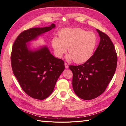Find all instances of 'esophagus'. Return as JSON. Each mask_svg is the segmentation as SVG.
<instances>
[{
    "label": "esophagus",
    "mask_w": 126,
    "mask_h": 126,
    "mask_svg": "<svg viewBox=\"0 0 126 126\" xmlns=\"http://www.w3.org/2000/svg\"><path fill=\"white\" fill-rule=\"evenodd\" d=\"M64 65H65V68H66V69H68V68H69V65H68V64H67V63H66V62H65V63H64Z\"/></svg>",
    "instance_id": "obj_1"
}]
</instances>
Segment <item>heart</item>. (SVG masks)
<instances>
[{
    "mask_svg": "<svg viewBox=\"0 0 126 126\" xmlns=\"http://www.w3.org/2000/svg\"><path fill=\"white\" fill-rule=\"evenodd\" d=\"M60 38L54 37L52 45L56 56L62 57L69 47L66 58L77 63L87 61L93 56L97 44V37L93 32L80 28H65L60 32Z\"/></svg>",
    "mask_w": 126,
    "mask_h": 126,
    "instance_id": "heart-1",
    "label": "heart"
}]
</instances>
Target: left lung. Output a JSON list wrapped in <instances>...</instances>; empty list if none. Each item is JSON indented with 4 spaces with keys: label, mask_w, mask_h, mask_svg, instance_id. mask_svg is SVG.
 <instances>
[{
    "label": "left lung",
    "mask_w": 126,
    "mask_h": 126,
    "mask_svg": "<svg viewBox=\"0 0 126 126\" xmlns=\"http://www.w3.org/2000/svg\"><path fill=\"white\" fill-rule=\"evenodd\" d=\"M96 30L100 42L93 55L83 64L69 66L73 74L75 93L86 100L97 97L105 91L117 66V53L113 42L105 33Z\"/></svg>",
    "instance_id": "obj_1"
}]
</instances>
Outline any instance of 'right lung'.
<instances>
[{"mask_svg":"<svg viewBox=\"0 0 126 126\" xmlns=\"http://www.w3.org/2000/svg\"><path fill=\"white\" fill-rule=\"evenodd\" d=\"M55 27L52 24L49 27L24 31L13 44L11 55L13 73L24 92L38 100H44L52 93L65 69L64 62L51 54L47 47L33 51L28 49L26 43Z\"/></svg>","mask_w":126,"mask_h":126,"instance_id":"1","label":"right lung"}]
</instances>
